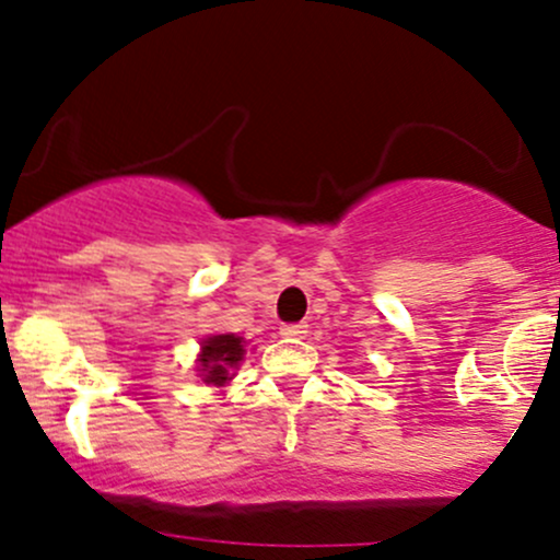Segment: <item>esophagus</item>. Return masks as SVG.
Listing matches in <instances>:
<instances>
[{"instance_id": "obj_1", "label": "esophagus", "mask_w": 560, "mask_h": 560, "mask_svg": "<svg viewBox=\"0 0 560 560\" xmlns=\"http://www.w3.org/2000/svg\"><path fill=\"white\" fill-rule=\"evenodd\" d=\"M307 334V324H284L281 326V337L302 339Z\"/></svg>"}]
</instances>
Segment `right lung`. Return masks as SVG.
Masks as SVG:
<instances>
[{
    "label": "right lung",
    "mask_w": 560,
    "mask_h": 560,
    "mask_svg": "<svg viewBox=\"0 0 560 560\" xmlns=\"http://www.w3.org/2000/svg\"><path fill=\"white\" fill-rule=\"evenodd\" d=\"M244 358L242 337L234 334H215L202 342V355H199V371H202L208 384H226L231 369H236Z\"/></svg>",
    "instance_id": "1"
}]
</instances>
